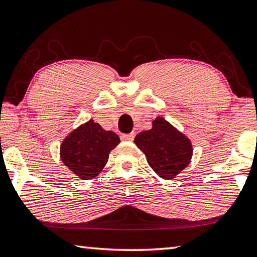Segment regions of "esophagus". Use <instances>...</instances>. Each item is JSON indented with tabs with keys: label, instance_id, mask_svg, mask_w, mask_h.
<instances>
[{
	"label": "esophagus",
	"instance_id": "34e87169",
	"mask_svg": "<svg viewBox=\"0 0 257 257\" xmlns=\"http://www.w3.org/2000/svg\"><path fill=\"white\" fill-rule=\"evenodd\" d=\"M134 138H135V134H127V135H122V136H121V139L125 142H133Z\"/></svg>",
	"mask_w": 257,
	"mask_h": 257
}]
</instances>
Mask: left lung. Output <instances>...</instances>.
I'll list each match as a JSON object with an SVG mask.
<instances>
[{
    "label": "left lung",
    "instance_id": "8db88e82",
    "mask_svg": "<svg viewBox=\"0 0 257 257\" xmlns=\"http://www.w3.org/2000/svg\"><path fill=\"white\" fill-rule=\"evenodd\" d=\"M152 125V129L139 133L134 142L153 171L162 179L172 180L190 164L192 143L163 116H156Z\"/></svg>",
    "mask_w": 257,
    "mask_h": 257
}]
</instances>
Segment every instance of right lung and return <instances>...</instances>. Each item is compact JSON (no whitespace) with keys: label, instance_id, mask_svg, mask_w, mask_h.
I'll list each match as a JSON object with an SVG mask.
<instances>
[{"label":"right lung","instance_id":"obj_1","mask_svg":"<svg viewBox=\"0 0 257 257\" xmlns=\"http://www.w3.org/2000/svg\"><path fill=\"white\" fill-rule=\"evenodd\" d=\"M120 143L111 130H104L91 119L69 133L60 144V160L81 180H92L99 175L110 152Z\"/></svg>","mask_w":257,"mask_h":257}]
</instances>
